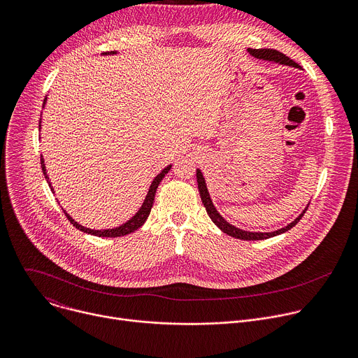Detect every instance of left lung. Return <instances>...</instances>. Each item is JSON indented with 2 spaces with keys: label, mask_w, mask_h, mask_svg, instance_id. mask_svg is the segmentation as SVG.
Wrapping results in <instances>:
<instances>
[{
  "label": "left lung",
  "mask_w": 358,
  "mask_h": 358,
  "mask_svg": "<svg viewBox=\"0 0 358 358\" xmlns=\"http://www.w3.org/2000/svg\"><path fill=\"white\" fill-rule=\"evenodd\" d=\"M248 52L258 58V59H264V61H269V62H275V64H280V65H287V66H294V68H300L294 61H292L290 58H287L286 55H283L282 52H279V50L276 49H248ZM196 182H198V189H199V195H201V199H202V203L203 207H206L210 218L213 220V222L227 235L232 236V238H238V239H243V241H261V239H268V238H272V236H276V235H280L286 231H289L290 228H293L303 217V214L306 213V210H308V207H306L303 210V213L290 224H287V227L285 228H280L278 231H273V232H250V231H243V229H239L236 227H234L232 224H229L227 220H224V217L217 211L214 202L210 196V192H208V188H207V182H206V178H203L202 173L199 169H196Z\"/></svg>",
  "instance_id": "obj_1"
}]
</instances>
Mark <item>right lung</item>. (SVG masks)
Listing matches in <instances>:
<instances>
[{
  "mask_svg": "<svg viewBox=\"0 0 358 358\" xmlns=\"http://www.w3.org/2000/svg\"><path fill=\"white\" fill-rule=\"evenodd\" d=\"M115 54H117L116 50H113V52H106V54H103V55H115ZM45 103H46V97H45V100H43V106H45ZM39 129H41V119H39ZM41 167H42L43 176H45V178H46V181H48V184H49L50 191L54 192V188H52V185H50V181H49V177H48V173H46V167H45V162H43L42 156H41ZM170 169H171V164L167 166L164 170L160 171V174H157V176L155 177V180L151 181V185H150V188H148V192H147V195H145V198H144V201H143V203H141V207L138 208V211L134 214V217H131L127 222L122 224L120 227H116V228H112V229H90V228H86V227H82L80 224H78L66 211H64V213H65V215L68 217V220L71 221V224H72L75 228H78L79 231L85 232V234H90V235L101 236V238H116V236L129 235V234L137 231V229L145 222L147 217L150 215V211H151V207H152V202H155V196H156L157 187H159V184L162 182V180L164 178V176L170 171Z\"/></svg>",
  "mask_w": 358,
  "mask_h": 358,
  "instance_id": "add662e5",
  "label": "right lung"
}]
</instances>
